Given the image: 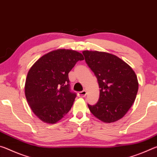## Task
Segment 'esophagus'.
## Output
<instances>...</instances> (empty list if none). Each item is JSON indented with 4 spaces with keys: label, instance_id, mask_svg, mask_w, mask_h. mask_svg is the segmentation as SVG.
Wrapping results in <instances>:
<instances>
[{
    "label": "esophagus",
    "instance_id": "1",
    "mask_svg": "<svg viewBox=\"0 0 157 157\" xmlns=\"http://www.w3.org/2000/svg\"><path fill=\"white\" fill-rule=\"evenodd\" d=\"M86 94H87V92H86V90H84L78 92V97H85L86 96Z\"/></svg>",
    "mask_w": 157,
    "mask_h": 157
}]
</instances>
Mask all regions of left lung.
<instances>
[{"instance_id": "8db88e82", "label": "left lung", "mask_w": 157, "mask_h": 157, "mask_svg": "<svg viewBox=\"0 0 157 157\" xmlns=\"http://www.w3.org/2000/svg\"><path fill=\"white\" fill-rule=\"evenodd\" d=\"M83 54L100 88L99 101L94 106L88 105L90 110L104 122L117 121L126 115L136 97V74L127 63L111 53L87 50Z\"/></svg>"}]
</instances>
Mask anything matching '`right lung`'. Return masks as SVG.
<instances>
[{"instance_id": "obj_1", "label": "right lung", "mask_w": 157, "mask_h": 157, "mask_svg": "<svg viewBox=\"0 0 157 157\" xmlns=\"http://www.w3.org/2000/svg\"><path fill=\"white\" fill-rule=\"evenodd\" d=\"M82 53L71 49L50 51L33 64L25 83V95L32 111L40 120L55 124L70 110L76 94L69 90L68 74Z\"/></svg>"}]
</instances>
